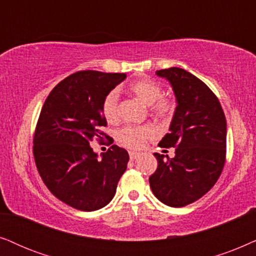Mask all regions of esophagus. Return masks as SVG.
I'll use <instances>...</instances> for the list:
<instances>
[{"instance_id":"34e87169","label":"esophagus","mask_w":256,"mask_h":256,"mask_svg":"<svg viewBox=\"0 0 256 256\" xmlns=\"http://www.w3.org/2000/svg\"><path fill=\"white\" fill-rule=\"evenodd\" d=\"M128 154H130V159H131V160L137 159L138 156H139V153H137V152H134V151H131L130 153H128Z\"/></svg>"}]
</instances>
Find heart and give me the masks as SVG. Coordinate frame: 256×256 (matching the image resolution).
<instances>
[{
	"mask_svg": "<svg viewBox=\"0 0 256 256\" xmlns=\"http://www.w3.org/2000/svg\"><path fill=\"white\" fill-rule=\"evenodd\" d=\"M128 91L142 103L151 106L156 117L168 118L174 111V103L168 98H162V88L158 83L151 80H138L128 85ZM102 111L108 122H114L118 119V94L114 91L108 92L104 97ZM154 131L150 126H126L118 132L117 139L122 146L128 148H140L144 142L153 137Z\"/></svg>",
	"mask_w": 256,
	"mask_h": 256,
	"instance_id": "1",
	"label": "heart"
}]
</instances>
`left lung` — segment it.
Segmentation results:
<instances>
[{
  "label": "left lung",
  "instance_id": "obj_1",
  "mask_svg": "<svg viewBox=\"0 0 256 256\" xmlns=\"http://www.w3.org/2000/svg\"><path fill=\"white\" fill-rule=\"evenodd\" d=\"M156 74L170 82L176 96L170 132L159 142L160 148H176V156L165 159L154 153L158 168L150 186L162 204L184 207L205 196L222 172L226 117L212 90L188 71L168 68Z\"/></svg>",
  "mask_w": 256,
  "mask_h": 256
}]
</instances>
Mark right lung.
I'll list each match as a JSON object with an SVG mask.
<instances>
[{
  "instance_id": "1",
  "label": "right lung",
  "mask_w": 256,
  "mask_h": 256,
  "mask_svg": "<svg viewBox=\"0 0 256 256\" xmlns=\"http://www.w3.org/2000/svg\"><path fill=\"white\" fill-rule=\"evenodd\" d=\"M125 74L85 70L70 74L44 102L34 136V156L43 182L57 199L74 208L92 212L114 196L130 159L126 150L112 145L102 158L94 139L108 137L102 104Z\"/></svg>"
}]
</instances>
